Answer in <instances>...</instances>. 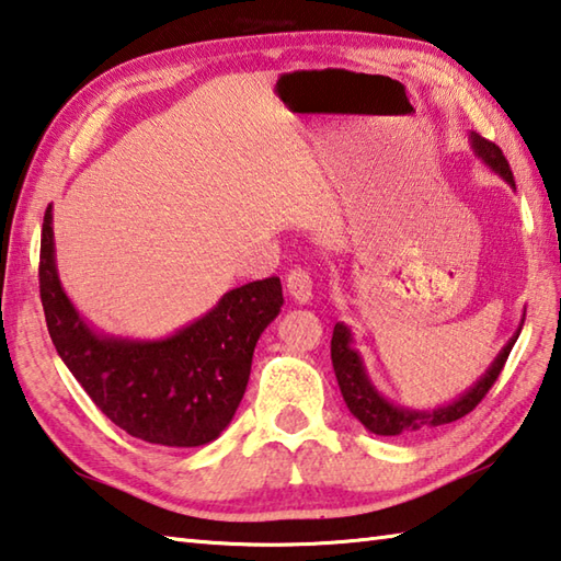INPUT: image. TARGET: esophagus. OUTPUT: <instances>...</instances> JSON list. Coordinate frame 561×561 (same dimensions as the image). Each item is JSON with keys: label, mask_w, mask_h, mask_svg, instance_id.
I'll use <instances>...</instances> for the list:
<instances>
[{"label": "esophagus", "mask_w": 561, "mask_h": 561, "mask_svg": "<svg viewBox=\"0 0 561 561\" xmlns=\"http://www.w3.org/2000/svg\"><path fill=\"white\" fill-rule=\"evenodd\" d=\"M287 291L291 294V299L297 304H309L311 301V291H313V282L309 270L304 267H294L287 274Z\"/></svg>", "instance_id": "obj_1"}]
</instances>
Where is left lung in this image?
Here are the masks:
<instances>
[{
	"label": "left lung",
	"instance_id": "8db88e82",
	"mask_svg": "<svg viewBox=\"0 0 561 561\" xmlns=\"http://www.w3.org/2000/svg\"><path fill=\"white\" fill-rule=\"evenodd\" d=\"M471 147H473L476 154L481 157L485 164L495 171V174H501L515 188L511 164H507V159L503 157L501 147L493 145V141L483 139L481 135H476V131H471ZM520 331L523 329H517L513 339L505 343V348L497 353V358L493 360L491 368L485 370L483 378L478 380L471 387V390L458 397L456 402L439 407V410H432V412H416V410H407V407H397L392 402H387L385 397L378 390H375V385L370 382L368 373H365V365L360 360L358 351H355L351 345L353 343L351 329L343 321L333 325L331 360H333L335 380H339L343 400H345V404H348V410H351L355 420H358L365 426V430H370L373 434H380V436H400L402 434V436H407V434L430 430V426L451 424L456 420H461V416H466L468 412H473L478 402L483 400L488 390L493 387V382L497 380V375H501L507 355H511Z\"/></svg>",
	"mask_w": 561,
	"mask_h": 561
}]
</instances>
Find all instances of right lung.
I'll use <instances>...</instances> for the list:
<instances>
[{
  "label": "right lung",
  "mask_w": 561,
  "mask_h": 561,
  "mask_svg": "<svg viewBox=\"0 0 561 561\" xmlns=\"http://www.w3.org/2000/svg\"><path fill=\"white\" fill-rule=\"evenodd\" d=\"M50 206L41 228L38 289L60 360L129 436L159 446L218 439L245 394L252 353L284 304L279 277L242 284L198 321L161 341L100 335L60 287Z\"/></svg>",
  "instance_id": "right-lung-1"
}]
</instances>
